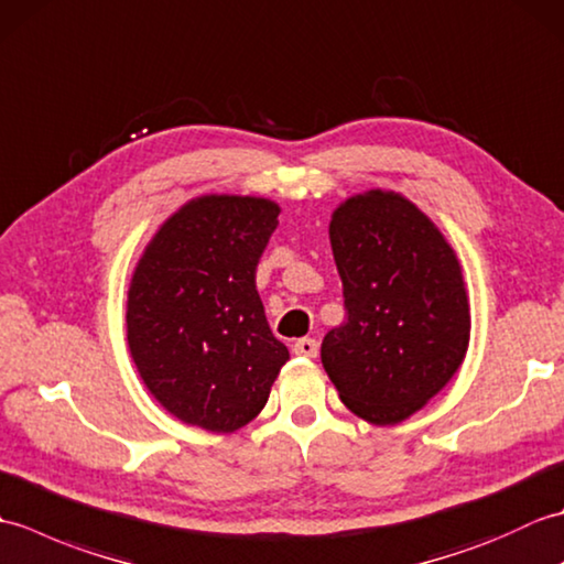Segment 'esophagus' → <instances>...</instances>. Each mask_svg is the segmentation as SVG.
I'll return each instance as SVG.
<instances>
[{
  "instance_id": "1",
  "label": "esophagus",
  "mask_w": 564,
  "mask_h": 564,
  "mask_svg": "<svg viewBox=\"0 0 564 564\" xmlns=\"http://www.w3.org/2000/svg\"><path fill=\"white\" fill-rule=\"evenodd\" d=\"M293 351H295L297 356L315 358V356H317V341H315V339H310V337H305V339H297V341L293 344Z\"/></svg>"
}]
</instances>
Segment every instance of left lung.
Returning <instances> with one entry per match:
<instances>
[{
	"mask_svg": "<svg viewBox=\"0 0 564 564\" xmlns=\"http://www.w3.org/2000/svg\"><path fill=\"white\" fill-rule=\"evenodd\" d=\"M329 242L346 319L322 339V366L354 414L398 424L465 358L470 305L458 257L412 200L380 188L334 210Z\"/></svg>",
	"mask_w": 564,
	"mask_h": 564,
	"instance_id": "1",
	"label": "left lung"
}]
</instances>
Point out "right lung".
Returning a JSON list of instances; mask_svg holds the SVG:
<instances>
[{
    "label": "right lung",
    "mask_w": 564,
    "mask_h": 564,
    "mask_svg": "<svg viewBox=\"0 0 564 564\" xmlns=\"http://www.w3.org/2000/svg\"><path fill=\"white\" fill-rule=\"evenodd\" d=\"M281 208L254 196H200L152 237L128 291V346L166 412L215 434L249 424L289 349L257 293V263Z\"/></svg>",
    "instance_id": "obj_1"
}]
</instances>
